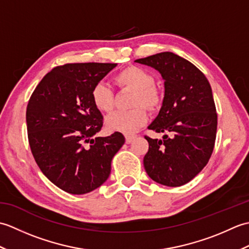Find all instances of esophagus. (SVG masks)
<instances>
[{"label":"esophagus","instance_id":"esophagus-1","mask_svg":"<svg viewBox=\"0 0 249 249\" xmlns=\"http://www.w3.org/2000/svg\"><path fill=\"white\" fill-rule=\"evenodd\" d=\"M136 138L135 135H130V134H126L125 135V140H126V143H131L133 140Z\"/></svg>","mask_w":249,"mask_h":249}]
</instances>
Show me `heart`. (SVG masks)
I'll use <instances>...</instances> for the list:
<instances>
[{"label": "heart", "mask_w": 249, "mask_h": 249, "mask_svg": "<svg viewBox=\"0 0 249 249\" xmlns=\"http://www.w3.org/2000/svg\"><path fill=\"white\" fill-rule=\"evenodd\" d=\"M113 82L122 89L134 91L131 107L128 111H116L106 119V127L110 131L133 134L142 127L147 121V112L144 108L155 112L162 104V95L154 86V77L151 72L138 66H127L113 77ZM92 102L100 112L109 113L114 108V94L103 83L92 89Z\"/></svg>", "instance_id": "obj_1"}]
</instances>
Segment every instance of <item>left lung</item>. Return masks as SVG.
Masks as SVG:
<instances>
[{"mask_svg": "<svg viewBox=\"0 0 249 249\" xmlns=\"http://www.w3.org/2000/svg\"><path fill=\"white\" fill-rule=\"evenodd\" d=\"M135 62L155 68L165 80L162 106L149 129L166 135L161 140L144 137V169L153 181L182 186L206 166L214 150L217 113L212 89L202 71L172 52Z\"/></svg>", "mask_w": 249, "mask_h": 249, "instance_id": "1", "label": "left lung"}]
</instances>
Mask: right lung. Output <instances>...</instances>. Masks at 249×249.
Listing matches in <instances>:
<instances>
[{"label": "right lung", "mask_w": 249, "mask_h": 249, "mask_svg": "<svg viewBox=\"0 0 249 249\" xmlns=\"http://www.w3.org/2000/svg\"><path fill=\"white\" fill-rule=\"evenodd\" d=\"M114 63H71L41 79L26 107V127L34 160L49 181L66 193L88 194L104 184L125 138L96 137L103 115L93 105V88Z\"/></svg>", "instance_id": "1"}]
</instances>
